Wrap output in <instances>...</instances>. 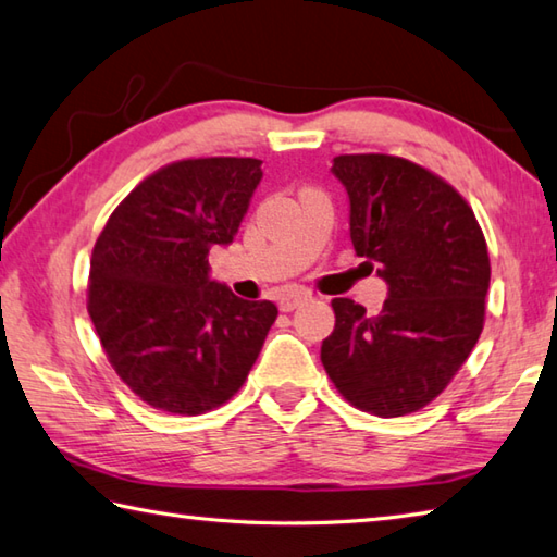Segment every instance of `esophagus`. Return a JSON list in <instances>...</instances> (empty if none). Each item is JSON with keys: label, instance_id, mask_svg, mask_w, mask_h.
<instances>
[{"label": "esophagus", "instance_id": "1", "mask_svg": "<svg viewBox=\"0 0 557 557\" xmlns=\"http://www.w3.org/2000/svg\"><path fill=\"white\" fill-rule=\"evenodd\" d=\"M309 297L311 295L305 289H292V292H285V295L277 299V305H280L282 311H292V309H297L299 305H305Z\"/></svg>", "mask_w": 557, "mask_h": 557}]
</instances>
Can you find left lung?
I'll list each match as a JSON object with an SVG mask.
<instances>
[{
    "instance_id": "left-lung-1",
    "label": "left lung",
    "mask_w": 557,
    "mask_h": 557,
    "mask_svg": "<svg viewBox=\"0 0 557 557\" xmlns=\"http://www.w3.org/2000/svg\"><path fill=\"white\" fill-rule=\"evenodd\" d=\"M352 248L387 282L382 311L333 299L321 362L352 407L404 417L438 397L478 343L490 289L482 228L458 191L394 156H338Z\"/></svg>"
}]
</instances>
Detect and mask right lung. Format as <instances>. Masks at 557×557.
<instances>
[{"instance_id":"obj_1","label":"right lung","mask_w":557,"mask_h":557,"mask_svg":"<svg viewBox=\"0 0 557 557\" xmlns=\"http://www.w3.org/2000/svg\"><path fill=\"white\" fill-rule=\"evenodd\" d=\"M260 165L180 160L140 182L97 238L87 311L116 375L150 407L197 417L234 397L277 319L272 301L209 275V250L236 238Z\"/></svg>"}]
</instances>
